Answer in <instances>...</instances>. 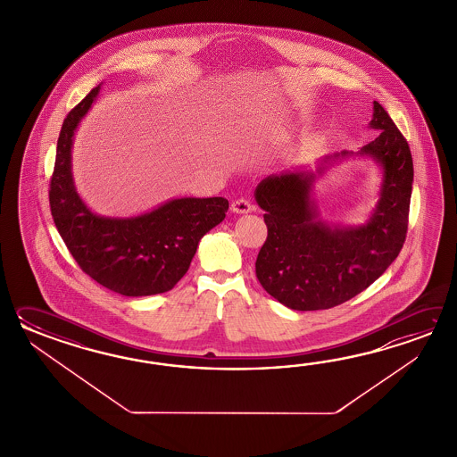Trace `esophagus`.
<instances>
[{
  "mask_svg": "<svg viewBox=\"0 0 457 457\" xmlns=\"http://www.w3.org/2000/svg\"><path fill=\"white\" fill-rule=\"evenodd\" d=\"M230 209H232L233 214H248L254 211V205L248 199H237V201H233Z\"/></svg>",
  "mask_w": 457,
  "mask_h": 457,
  "instance_id": "34e87169",
  "label": "esophagus"
}]
</instances>
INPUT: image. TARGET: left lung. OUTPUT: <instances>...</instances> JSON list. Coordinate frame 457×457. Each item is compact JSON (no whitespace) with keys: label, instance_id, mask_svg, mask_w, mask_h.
I'll list each match as a JSON object with an SVG mask.
<instances>
[{"label":"left lung","instance_id":"8db88e82","mask_svg":"<svg viewBox=\"0 0 457 457\" xmlns=\"http://www.w3.org/2000/svg\"><path fill=\"white\" fill-rule=\"evenodd\" d=\"M372 109L370 129L379 134L368 145L323 156L315 171L301 168L270 175L254 189L268 227L256 278L292 311H323L350 301L384 274L405 242L411 154L386 109L378 101ZM354 155L380 166V199L364 225H333L320 219L312 183L331 165Z\"/></svg>","mask_w":457,"mask_h":457}]
</instances>
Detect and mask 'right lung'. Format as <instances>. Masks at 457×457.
<instances>
[{
	"instance_id": "right-lung-1",
	"label": "right lung",
	"mask_w": 457,
	"mask_h": 457,
	"mask_svg": "<svg viewBox=\"0 0 457 457\" xmlns=\"http://www.w3.org/2000/svg\"><path fill=\"white\" fill-rule=\"evenodd\" d=\"M101 85L63 120L50 181V211L71 256L91 279L127 297L155 295L173 289L185 276L201 238L224 220L228 201L176 197L132 217L93 212L78 195L71 148Z\"/></svg>"
}]
</instances>
